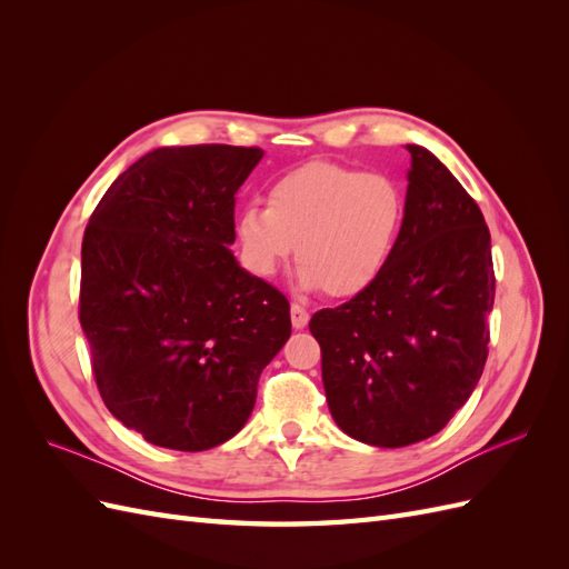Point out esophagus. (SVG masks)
Returning a JSON list of instances; mask_svg holds the SVG:
<instances>
[{
    "instance_id": "34e87169",
    "label": "esophagus",
    "mask_w": 569,
    "mask_h": 569,
    "mask_svg": "<svg viewBox=\"0 0 569 569\" xmlns=\"http://www.w3.org/2000/svg\"><path fill=\"white\" fill-rule=\"evenodd\" d=\"M289 311H291V325H295L297 330H303V327L308 325V318H311V313H308L306 308L299 306V303H291Z\"/></svg>"
}]
</instances>
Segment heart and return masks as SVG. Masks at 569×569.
I'll return each mask as SVG.
<instances>
[{
  "mask_svg": "<svg viewBox=\"0 0 569 569\" xmlns=\"http://www.w3.org/2000/svg\"><path fill=\"white\" fill-rule=\"evenodd\" d=\"M403 216V189L391 176L313 161L274 180L266 209L244 206L234 218V239L256 278H272L297 244L301 289L351 299L385 272Z\"/></svg>",
  "mask_w": 569,
  "mask_h": 569,
  "instance_id": "heart-1",
  "label": "heart"
}]
</instances>
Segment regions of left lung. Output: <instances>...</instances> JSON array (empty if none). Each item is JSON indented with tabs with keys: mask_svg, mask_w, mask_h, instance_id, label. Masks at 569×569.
<instances>
[{
	"mask_svg": "<svg viewBox=\"0 0 569 569\" xmlns=\"http://www.w3.org/2000/svg\"><path fill=\"white\" fill-rule=\"evenodd\" d=\"M406 216L385 272L322 308L327 406L341 432L399 449L437 435L470 399L489 356L496 274L477 201L435 153L408 144Z\"/></svg>",
	"mask_w": 569,
	"mask_h": 569,
	"instance_id": "1",
	"label": "left lung"
}]
</instances>
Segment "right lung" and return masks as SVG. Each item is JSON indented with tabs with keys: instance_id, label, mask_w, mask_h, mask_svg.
Returning a JSON list of instances; mask_svg holds the SVG:
<instances>
[{
	"instance_id": "obj_1",
	"label": "right lung",
	"mask_w": 569,
	"mask_h": 569,
	"mask_svg": "<svg viewBox=\"0 0 569 569\" xmlns=\"http://www.w3.org/2000/svg\"><path fill=\"white\" fill-rule=\"evenodd\" d=\"M261 157L230 144L153 149L84 228L78 318L97 389L116 420L163 449L234 437L291 335L287 297L228 249L234 194Z\"/></svg>"
}]
</instances>
